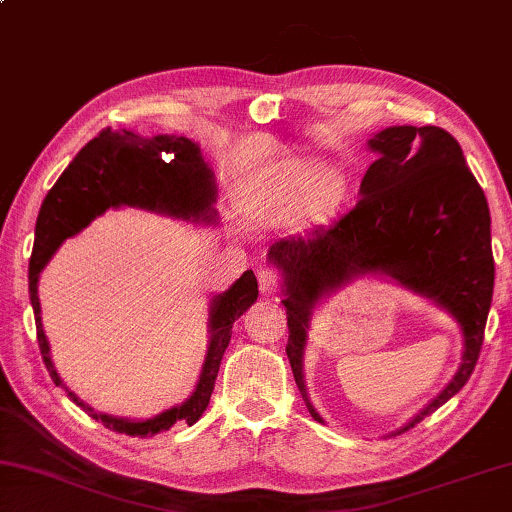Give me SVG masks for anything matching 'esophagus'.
<instances>
[{
	"label": "esophagus",
	"instance_id": "esophagus-1",
	"mask_svg": "<svg viewBox=\"0 0 512 512\" xmlns=\"http://www.w3.org/2000/svg\"><path fill=\"white\" fill-rule=\"evenodd\" d=\"M278 281H281V276H278L276 269L272 267L258 269V287L263 294H274L278 289Z\"/></svg>",
	"mask_w": 512,
	"mask_h": 512
}]
</instances>
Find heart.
<instances>
[{
    "instance_id": "obj_1",
    "label": "heart",
    "mask_w": 512,
    "mask_h": 512,
    "mask_svg": "<svg viewBox=\"0 0 512 512\" xmlns=\"http://www.w3.org/2000/svg\"><path fill=\"white\" fill-rule=\"evenodd\" d=\"M313 187L310 188L309 185ZM310 189V200L316 211H330L339 207L341 202L350 194V176L341 169H325L321 176L312 182V171L310 169H294L285 173V176L278 180V191L285 198H301L305 191Z\"/></svg>"
}]
</instances>
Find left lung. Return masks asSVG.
<instances>
[{
  "label": "left lung",
  "instance_id": "1",
  "mask_svg": "<svg viewBox=\"0 0 512 512\" xmlns=\"http://www.w3.org/2000/svg\"><path fill=\"white\" fill-rule=\"evenodd\" d=\"M376 160L361 180L356 207L307 236L281 238L269 263L283 278L287 359L314 421L325 423L307 394L303 359L312 316L359 278H388L455 318L464 352L452 379L412 419L417 426L464 388L475 370L493 303L495 260L490 211L464 151L439 127H388L368 140Z\"/></svg>",
  "mask_w": 512,
  "mask_h": 512
}]
</instances>
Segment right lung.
I'll return each mask as SVG.
<instances>
[{
    "label": "right lung",
    "instance_id": "obj_1",
    "mask_svg": "<svg viewBox=\"0 0 512 512\" xmlns=\"http://www.w3.org/2000/svg\"><path fill=\"white\" fill-rule=\"evenodd\" d=\"M216 198V176L202 158L198 142L187 136H169V133L144 138L127 129H104L98 138L84 144L42 202L35 225L31 267H28V296H31L37 343H40L44 365L53 383L66 390L75 406L120 435L153 437L158 432L171 430L176 423L194 426L202 417L214 392L220 361L231 339V327L258 298L256 276L252 269H247L234 285L209 301L207 354L194 392L178 406L162 410L156 417L127 419L91 408L73 390L66 388L62 376L57 374L51 359V345L42 325L40 296H37L42 269L66 238L80 234L106 209L138 207L169 218L189 220V223L214 225L218 218V211L214 209Z\"/></svg>",
    "mask_w": 512,
    "mask_h": 512
}]
</instances>
